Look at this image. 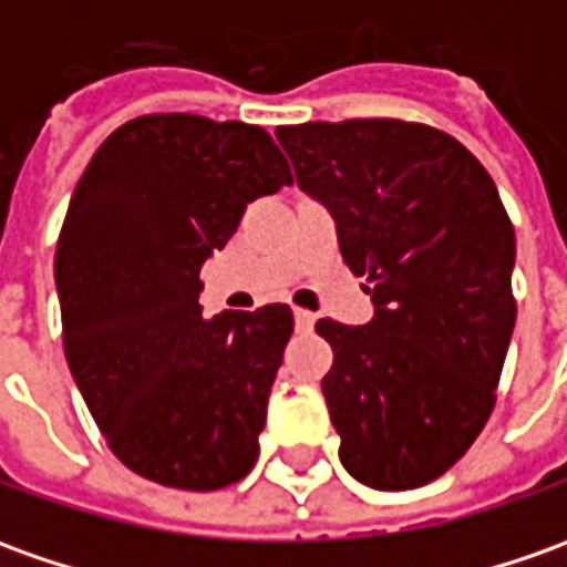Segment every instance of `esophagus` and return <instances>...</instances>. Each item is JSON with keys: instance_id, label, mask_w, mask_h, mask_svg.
Wrapping results in <instances>:
<instances>
[{"instance_id": "esophagus-1", "label": "esophagus", "mask_w": 567, "mask_h": 567, "mask_svg": "<svg viewBox=\"0 0 567 567\" xmlns=\"http://www.w3.org/2000/svg\"><path fill=\"white\" fill-rule=\"evenodd\" d=\"M316 322V313H310V310H295V326H298V332H310Z\"/></svg>"}]
</instances>
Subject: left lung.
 <instances>
[{"label":"left lung","mask_w":567,"mask_h":567,"mask_svg":"<svg viewBox=\"0 0 567 567\" xmlns=\"http://www.w3.org/2000/svg\"><path fill=\"white\" fill-rule=\"evenodd\" d=\"M298 186L363 276L365 326L319 319L338 456L375 491L441 477L494 413L515 329V229L491 173L444 130L394 117L279 126Z\"/></svg>","instance_id":"obj_1"}]
</instances>
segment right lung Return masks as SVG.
<instances>
[{
    "label": "right lung",
    "mask_w": 567,
    "mask_h": 567,
    "mask_svg": "<svg viewBox=\"0 0 567 567\" xmlns=\"http://www.w3.org/2000/svg\"><path fill=\"white\" fill-rule=\"evenodd\" d=\"M291 186L267 130L145 114L92 154L58 235L64 357L117 460L176 491H223L260 456L288 303L204 319L202 264L245 207Z\"/></svg>",
    "instance_id": "add662e5"
}]
</instances>
